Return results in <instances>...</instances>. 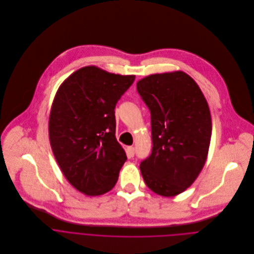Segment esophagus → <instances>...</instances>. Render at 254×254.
<instances>
[{
  "label": "esophagus",
  "mask_w": 254,
  "mask_h": 254,
  "mask_svg": "<svg viewBox=\"0 0 254 254\" xmlns=\"http://www.w3.org/2000/svg\"><path fill=\"white\" fill-rule=\"evenodd\" d=\"M127 155L129 157H132L134 155V147L133 146H128L127 147Z\"/></svg>",
  "instance_id": "esophagus-1"
}]
</instances>
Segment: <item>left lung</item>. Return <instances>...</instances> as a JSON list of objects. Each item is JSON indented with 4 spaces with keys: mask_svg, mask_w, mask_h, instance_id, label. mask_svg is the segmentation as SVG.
I'll return each instance as SVG.
<instances>
[{
    "mask_svg": "<svg viewBox=\"0 0 254 254\" xmlns=\"http://www.w3.org/2000/svg\"><path fill=\"white\" fill-rule=\"evenodd\" d=\"M150 111L152 149L139 168L148 189L175 196L190 188L205 163L211 116L197 83L188 73L150 74L136 83Z\"/></svg>",
    "mask_w": 254,
    "mask_h": 254,
    "instance_id": "1",
    "label": "left lung"
}]
</instances>
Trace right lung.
<instances>
[{
  "label": "right lung",
  "instance_id": "add662e5",
  "mask_svg": "<svg viewBox=\"0 0 254 254\" xmlns=\"http://www.w3.org/2000/svg\"><path fill=\"white\" fill-rule=\"evenodd\" d=\"M135 75L83 66L61 84L52 105L49 136L67 182L86 195L110 191L127 154L116 138L115 108Z\"/></svg>",
  "mask_w": 254,
  "mask_h": 254
}]
</instances>
